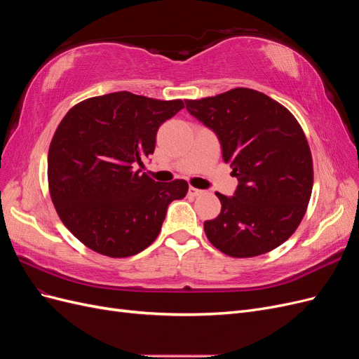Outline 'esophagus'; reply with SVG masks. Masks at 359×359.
I'll return each instance as SVG.
<instances>
[{"mask_svg": "<svg viewBox=\"0 0 359 359\" xmlns=\"http://www.w3.org/2000/svg\"><path fill=\"white\" fill-rule=\"evenodd\" d=\"M203 193V190H199V189H196V187H189V194L190 196H201V194Z\"/></svg>", "mask_w": 359, "mask_h": 359, "instance_id": "34e87169", "label": "esophagus"}]
</instances>
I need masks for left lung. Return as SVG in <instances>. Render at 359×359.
Here are the masks:
<instances>
[{
	"label": "left lung",
	"instance_id": "obj_1",
	"mask_svg": "<svg viewBox=\"0 0 359 359\" xmlns=\"http://www.w3.org/2000/svg\"><path fill=\"white\" fill-rule=\"evenodd\" d=\"M186 106L219 137L238 180L232 198L215 193L222 211L203 223L206 238L232 257H255L283 244L299 226L313 189V158L297 118L250 88Z\"/></svg>",
	"mask_w": 359,
	"mask_h": 359
}]
</instances>
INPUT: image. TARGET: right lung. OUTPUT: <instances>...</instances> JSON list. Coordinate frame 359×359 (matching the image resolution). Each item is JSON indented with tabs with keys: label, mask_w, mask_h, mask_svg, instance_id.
I'll list each match as a JSON object with an SVG mask.
<instances>
[{
	"label": "right lung",
	"mask_w": 359,
	"mask_h": 359,
	"mask_svg": "<svg viewBox=\"0 0 359 359\" xmlns=\"http://www.w3.org/2000/svg\"><path fill=\"white\" fill-rule=\"evenodd\" d=\"M182 100L128 91L91 97L61 119L48 154V182L64 226L94 252L128 257L154 243L184 180L156 182L136 165L154 153L158 127Z\"/></svg>",
	"instance_id": "add662e5"
}]
</instances>
